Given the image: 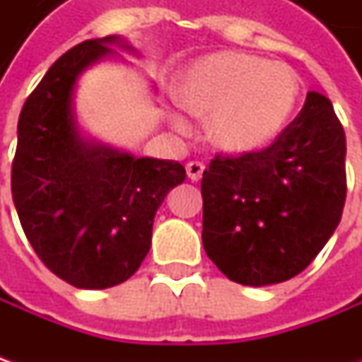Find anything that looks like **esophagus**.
I'll return each mask as SVG.
<instances>
[{"label":"esophagus","mask_w":362,"mask_h":362,"mask_svg":"<svg viewBox=\"0 0 362 362\" xmlns=\"http://www.w3.org/2000/svg\"><path fill=\"white\" fill-rule=\"evenodd\" d=\"M185 169H187V177L191 181H199L203 177V171H205V165L202 160H189Z\"/></svg>","instance_id":"obj_1"}]
</instances>
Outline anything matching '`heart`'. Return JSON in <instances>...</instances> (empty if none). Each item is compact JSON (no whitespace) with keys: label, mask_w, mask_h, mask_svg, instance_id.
<instances>
[{"label":"heart","mask_w":362,"mask_h":362,"mask_svg":"<svg viewBox=\"0 0 362 362\" xmlns=\"http://www.w3.org/2000/svg\"><path fill=\"white\" fill-rule=\"evenodd\" d=\"M179 100L191 115L209 117L211 141L228 151H252L276 139L300 96L296 72L245 52H216L193 62L179 80ZM179 132L189 120L171 112Z\"/></svg>","instance_id":"1"}]
</instances>
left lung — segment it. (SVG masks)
Masks as SVG:
<instances>
[{
  "label": "left lung",
  "instance_id": "obj_1",
  "mask_svg": "<svg viewBox=\"0 0 362 362\" xmlns=\"http://www.w3.org/2000/svg\"><path fill=\"white\" fill-rule=\"evenodd\" d=\"M344 155V129L318 92L270 146L216 155L202 179L205 254L238 284L294 278L341 221Z\"/></svg>",
  "mask_w": 362,
  "mask_h": 362
}]
</instances>
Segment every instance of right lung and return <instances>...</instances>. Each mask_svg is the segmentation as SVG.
<instances>
[{
    "instance_id": "add662e5",
    "label": "right lung",
    "mask_w": 362,
    "mask_h": 362,
    "mask_svg": "<svg viewBox=\"0 0 362 362\" xmlns=\"http://www.w3.org/2000/svg\"><path fill=\"white\" fill-rule=\"evenodd\" d=\"M117 35L86 40L62 54L28 96L18 120L11 195L28 242L64 282L103 290L139 270L153 219L185 181L177 160L134 159L80 136L72 115L78 76L112 54Z\"/></svg>"
}]
</instances>
